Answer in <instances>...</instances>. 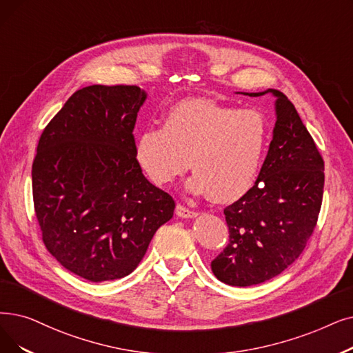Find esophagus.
I'll return each instance as SVG.
<instances>
[{
  "label": "esophagus",
  "mask_w": 353,
  "mask_h": 353,
  "mask_svg": "<svg viewBox=\"0 0 353 353\" xmlns=\"http://www.w3.org/2000/svg\"><path fill=\"white\" fill-rule=\"evenodd\" d=\"M176 214L179 218H183V219H189V218H196L197 216V212L196 210H192L186 206L183 205H177L176 206Z\"/></svg>",
  "instance_id": "obj_1"
}]
</instances>
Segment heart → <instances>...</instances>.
<instances>
[{
  "label": "heart",
  "mask_w": 353,
  "mask_h": 353,
  "mask_svg": "<svg viewBox=\"0 0 353 353\" xmlns=\"http://www.w3.org/2000/svg\"><path fill=\"white\" fill-rule=\"evenodd\" d=\"M267 144L268 125L261 112L196 98L174 103L164 114L163 125L144 128L137 137L135 159L160 188L190 164V193L229 202L255 185Z\"/></svg>",
  "instance_id": "1"
}]
</instances>
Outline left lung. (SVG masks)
<instances>
[{
  "instance_id": "8db88e82",
  "label": "left lung",
  "mask_w": 353,
  "mask_h": 353,
  "mask_svg": "<svg viewBox=\"0 0 353 353\" xmlns=\"http://www.w3.org/2000/svg\"><path fill=\"white\" fill-rule=\"evenodd\" d=\"M275 98V127L255 185L225 208L228 247L210 267L219 281L248 287L268 281L305 248L323 199L325 163L303 121L283 92H242Z\"/></svg>"
}]
</instances>
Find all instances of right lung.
Segmentation results:
<instances>
[{
	"mask_svg": "<svg viewBox=\"0 0 353 353\" xmlns=\"http://www.w3.org/2000/svg\"><path fill=\"white\" fill-rule=\"evenodd\" d=\"M145 99L139 86L82 88L39 140L32 179L43 242L89 281L131 274L173 218V197L151 185L135 159L132 131Z\"/></svg>",
	"mask_w": 353,
	"mask_h": 353,
	"instance_id": "1",
	"label": "right lung"
}]
</instances>
